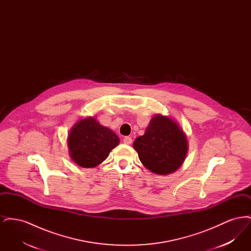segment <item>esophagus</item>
I'll return each instance as SVG.
<instances>
[{
    "label": "esophagus",
    "instance_id": "34e87169",
    "mask_svg": "<svg viewBox=\"0 0 251 251\" xmlns=\"http://www.w3.org/2000/svg\"><path fill=\"white\" fill-rule=\"evenodd\" d=\"M131 142H132L131 137H130V136H126V137H124V139H123V143L126 144V145H131Z\"/></svg>",
    "mask_w": 251,
    "mask_h": 251
}]
</instances>
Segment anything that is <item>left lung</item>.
Instances as JSON below:
<instances>
[{"mask_svg": "<svg viewBox=\"0 0 251 251\" xmlns=\"http://www.w3.org/2000/svg\"><path fill=\"white\" fill-rule=\"evenodd\" d=\"M133 149L147 169L158 175H168L183 164L188 141L178 122L159 114L151 120L143 135L134 140Z\"/></svg>", "mask_w": 251, "mask_h": 251, "instance_id": "8db88e82", "label": "left lung"}]
</instances>
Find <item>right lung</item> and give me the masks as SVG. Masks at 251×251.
Instances as JSON below:
<instances>
[{"mask_svg":"<svg viewBox=\"0 0 251 251\" xmlns=\"http://www.w3.org/2000/svg\"><path fill=\"white\" fill-rule=\"evenodd\" d=\"M67 141L72 161L79 167L91 168L101 164L120 140L94 117H87L72 126Z\"/></svg>","mask_w":251,"mask_h":251,"instance_id":"right-lung-1","label":"right lung"}]
</instances>
